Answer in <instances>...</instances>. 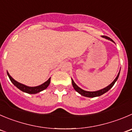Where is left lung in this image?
<instances>
[{
    "mask_svg": "<svg viewBox=\"0 0 132 132\" xmlns=\"http://www.w3.org/2000/svg\"><path fill=\"white\" fill-rule=\"evenodd\" d=\"M103 37H104V38L107 39H109L110 40V41H113L112 39H111L110 37H108V36H102ZM119 73H120V72H119V74H118L117 76L116 77V78L114 80V81H113L112 83H111L110 85H109L108 86H107L106 87H105V88L102 89L101 90H99V91H93V92H91V91H84V90L81 89V88H80V87H78V86L76 85V84L75 83V81H73V80L72 79V86H73L74 89H75V90H76V91H77L78 93H80V95H81L82 96H87V97H96V96H100V95H103V94H104L105 93H106L107 91H108L111 88V87L113 86V85L115 84V81L117 80L118 78H119Z\"/></svg>",
    "mask_w": 132,
    "mask_h": 132,
    "instance_id": "8db88e82",
    "label": "left lung"
}]
</instances>
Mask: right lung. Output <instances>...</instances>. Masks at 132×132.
Instances as JSON below:
<instances>
[{"instance_id": "1", "label": "right lung", "mask_w": 132, "mask_h": 132, "mask_svg": "<svg viewBox=\"0 0 132 132\" xmlns=\"http://www.w3.org/2000/svg\"><path fill=\"white\" fill-rule=\"evenodd\" d=\"M7 75L9 76V78L11 80L12 83L14 84V86H16L18 89H19L20 90H21L22 91L25 93H27L29 94H36L37 93L39 92H41V91H43L44 89H45L46 88H47L48 86H49L50 83H51V78L48 79L46 81H45L44 84H41L39 86H36V87H28V86L23 85L22 84H20V83L17 82V81L14 80L10 75H9L8 72H7Z\"/></svg>"}]
</instances>
